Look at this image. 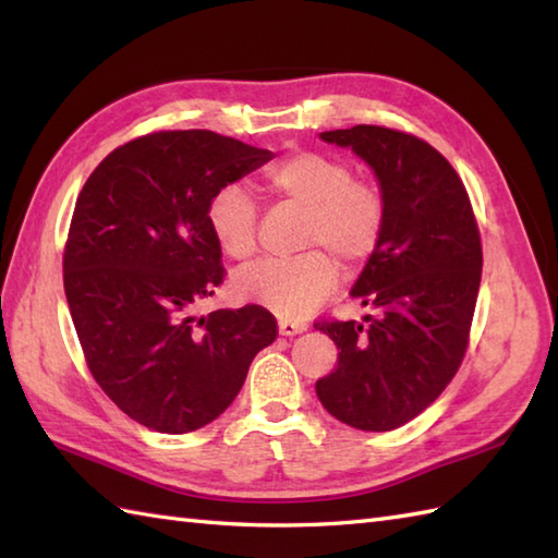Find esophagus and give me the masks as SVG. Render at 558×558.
<instances>
[{"instance_id":"obj_1","label":"esophagus","mask_w":558,"mask_h":558,"mask_svg":"<svg viewBox=\"0 0 558 558\" xmlns=\"http://www.w3.org/2000/svg\"><path fill=\"white\" fill-rule=\"evenodd\" d=\"M306 328H310V326L302 324V322H288V318H280V322H278L280 336H298V333H304Z\"/></svg>"}]
</instances>
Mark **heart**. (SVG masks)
I'll return each instance as SVG.
<instances>
[{"instance_id": "heart-1", "label": "heart", "mask_w": 558, "mask_h": 558, "mask_svg": "<svg viewBox=\"0 0 558 558\" xmlns=\"http://www.w3.org/2000/svg\"><path fill=\"white\" fill-rule=\"evenodd\" d=\"M264 180L272 194L310 210L304 246L328 247L348 268L374 254L386 220L384 196L374 184L354 180L345 160L300 150L272 162ZM206 222L225 256L246 260L256 252V206L242 186H220L206 206ZM327 253L312 248L292 258H266L236 272L232 290L282 318H304L338 286L340 270Z\"/></svg>"}]
</instances>
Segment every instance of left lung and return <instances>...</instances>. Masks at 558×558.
Returning a JSON list of instances; mask_svg holds the SVG:
<instances>
[{
  "mask_svg": "<svg viewBox=\"0 0 558 558\" xmlns=\"http://www.w3.org/2000/svg\"><path fill=\"white\" fill-rule=\"evenodd\" d=\"M322 138L374 170L386 220L350 292L374 314L316 324L340 350L316 396L354 429L390 432L429 408L465 357L482 278L477 220L458 172L426 141L372 124Z\"/></svg>",
  "mask_w": 558,
  "mask_h": 558,
  "instance_id": "left-lung-1",
  "label": "left lung"
}]
</instances>
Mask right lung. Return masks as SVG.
Listing matches in <instances>:
<instances>
[{
	"mask_svg": "<svg viewBox=\"0 0 558 558\" xmlns=\"http://www.w3.org/2000/svg\"><path fill=\"white\" fill-rule=\"evenodd\" d=\"M270 158L206 129L158 132L114 148L76 198L64 248L71 322L93 378L153 432L220 417L276 340L258 304L194 314L225 278L208 201Z\"/></svg>",
	"mask_w": 558,
	"mask_h": 558,
	"instance_id": "add662e5",
	"label": "right lung"
}]
</instances>
